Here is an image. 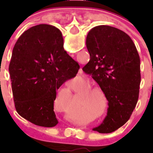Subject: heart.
I'll return each instance as SVG.
<instances>
[{
    "label": "heart",
    "instance_id": "obj_1",
    "mask_svg": "<svg viewBox=\"0 0 153 153\" xmlns=\"http://www.w3.org/2000/svg\"><path fill=\"white\" fill-rule=\"evenodd\" d=\"M85 100H87V98H86V97H85Z\"/></svg>",
    "mask_w": 153,
    "mask_h": 153
}]
</instances>
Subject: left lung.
I'll return each mask as SVG.
<instances>
[{
	"label": "left lung",
	"mask_w": 153,
	"mask_h": 153,
	"mask_svg": "<svg viewBox=\"0 0 153 153\" xmlns=\"http://www.w3.org/2000/svg\"><path fill=\"white\" fill-rule=\"evenodd\" d=\"M90 60L83 68L100 86L108 100L107 116L93 130L110 133L130 118L139 98L140 59L132 39L108 25L94 27L86 36Z\"/></svg>",
	"instance_id": "1"
}]
</instances>
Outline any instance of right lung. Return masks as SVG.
Returning a JSON list of instances; mask_svg holds the SVG:
<instances>
[{
  "mask_svg": "<svg viewBox=\"0 0 153 153\" xmlns=\"http://www.w3.org/2000/svg\"><path fill=\"white\" fill-rule=\"evenodd\" d=\"M79 69L77 62L63 49L58 28L39 24L24 31L14 45L9 65L18 114L36 126H55L56 91Z\"/></svg>",
  "mask_w": 153,
  "mask_h": 153,
  "instance_id": "1",
  "label": "right lung"
}]
</instances>
